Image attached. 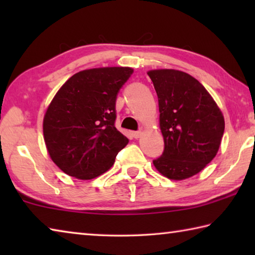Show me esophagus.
<instances>
[{"instance_id":"obj_1","label":"esophagus","mask_w":255,"mask_h":255,"mask_svg":"<svg viewBox=\"0 0 255 255\" xmlns=\"http://www.w3.org/2000/svg\"><path fill=\"white\" fill-rule=\"evenodd\" d=\"M141 133H143V131L141 130H138V131H132L131 135L133 138H139L141 136Z\"/></svg>"}]
</instances>
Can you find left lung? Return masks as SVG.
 <instances>
[{
	"label": "left lung",
	"instance_id": "1",
	"mask_svg": "<svg viewBox=\"0 0 255 255\" xmlns=\"http://www.w3.org/2000/svg\"><path fill=\"white\" fill-rule=\"evenodd\" d=\"M158 98L162 156L153 164L167 179L181 181L199 173L217 155L225 120L199 81L182 71L147 72Z\"/></svg>",
	"mask_w": 255,
	"mask_h": 255
}]
</instances>
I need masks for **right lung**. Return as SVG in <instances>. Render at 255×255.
Returning a JSON list of instances; mask_svg holds the SVG:
<instances>
[{"mask_svg": "<svg viewBox=\"0 0 255 255\" xmlns=\"http://www.w3.org/2000/svg\"><path fill=\"white\" fill-rule=\"evenodd\" d=\"M132 72L116 66L81 71L55 94L42 130L47 152L64 173L92 180L114 165L129 141L115 127L116 99Z\"/></svg>", "mask_w": 255, "mask_h": 255, "instance_id": "right-lung-1", "label": "right lung"}]
</instances>
